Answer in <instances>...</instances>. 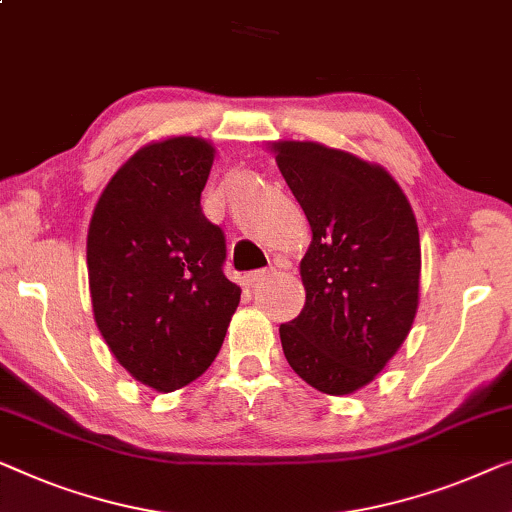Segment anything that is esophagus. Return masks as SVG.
I'll return each mask as SVG.
<instances>
[{"label":"esophagus","instance_id":"1","mask_svg":"<svg viewBox=\"0 0 512 512\" xmlns=\"http://www.w3.org/2000/svg\"><path fill=\"white\" fill-rule=\"evenodd\" d=\"M272 274V268H268V270H254V272H249L247 274V284L249 286H256V284H261V281H265Z\"/></svg>","mask_w":512,"mask_h":512}]
</instances>
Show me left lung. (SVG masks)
I'll return each mask as SVG.
<instances>
[{
	"label": "left lung",
	"instance_id": "1",
	"mask_svg": "<svg viewBox=\"0 0 512 512\" xmlns=\"http://www.w3.org/2000/svg\"><path fill=\"white\" fill-rule=\"evenodd\" d=\"M268 147L311 228L305 307L279 328L281 348L311 388L351 395L388 365L418 314L416 214L379 164L314 140Z\"/></svg>",
	"mask_w": 512,
	"mask_h": 512
}]
</instances>
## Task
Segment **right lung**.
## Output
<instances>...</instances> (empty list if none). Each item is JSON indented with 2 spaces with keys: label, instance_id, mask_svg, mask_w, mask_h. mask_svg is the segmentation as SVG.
Segmentation results:
<instances>
[{
  "label": "right lung",
  "instance_id": "obj_1",
  "mask_svg": "<svg viewBox=\"0 0 512 512\" xmlns=\"http://www.w3.org/2000/svg\"><path fill=\"white\" fill-rule=\"evenodd\" d=\"M214 145L152 140L96 201L87 274L96 328L133 379L157 392L196 381L217 358L240 305L226 279V240L201 210Z\"/></svg>",
  "mask_w": 512,
  "mask_h": 512
}]
</instances>
